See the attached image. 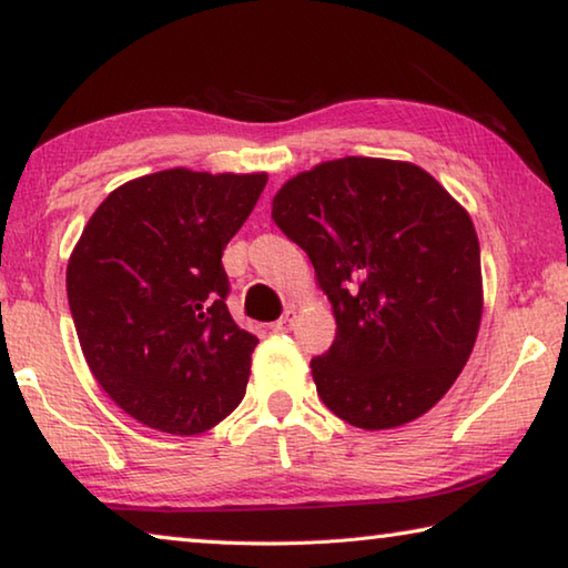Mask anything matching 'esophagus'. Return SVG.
I'll use <instances>...</instances> for the list:
<instances>
[{
    "mask_svg": "<svg viewBox=\"0 0 568 568\" xmlns=\"http://www.w3.org/2000/svg\"><path fill=\"white\" fill-rule=\"evenodd\" d=\"M295 318H297L295 307H287V311L283 313V318L277 321V323H273V331H277V333H283V331H291V328H293V323H295Z\"/></svg>",
    "mask_w": 568,
    "mask_h": 568,
    "instance_id": "esophagus-1",
    "label": "esophagus"
}]
</instances>
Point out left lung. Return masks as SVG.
<instances>
[{"label":"left lung","mask_w":568,"mask_h":568,"mask_svg":"<svg viewBox=\"0 0 568 568\" xmlns=\"http://www.w3.org/2000/svg\"><path fill=\"white\" fill-rule=\"evenodd\" d=\"M273 220L311 257L338 325L331 351L311 361L325 406L363 430L434 408L484 313L466 210L413 162L341 158L287 180Z\"/></svg>","instance_id":"obj_1"}]
</instances>
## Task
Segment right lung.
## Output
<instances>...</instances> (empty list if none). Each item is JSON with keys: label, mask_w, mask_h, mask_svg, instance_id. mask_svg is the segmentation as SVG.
<instances>
[{"label": "right lung", "mask_w": 568, "mask_h": 568, "mask_svg": "<svg viewBox=\"0 0 568 568\" xmlns=\"http://www.w3.org/2000/svg\"><path fill=\"white\" fill-rule=\"evenodd\" d=\"M265 172L172 168L112 190L67 263L84 361L134 420L195 436L237 408L257 338L230 315L223 250Z\"/></svg>", "instance_id": "right-lung-1"}]
</instances>
